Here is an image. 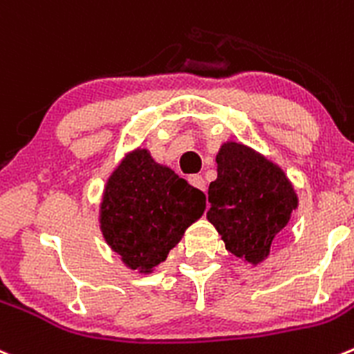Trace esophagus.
Listing matches in <instances>:
<instances>
[{
  "label": "esophagus",
  "mask_w": 354,
  "mask_h": 354,
  "mask_svg": "<svg viewBox=\"0 0 354 354\" xmlns=\"http://www.w3.org/2000/svg\"><path fill=\"white\" fill-rule=\"evenodd\" d=\"M188 181H190V185H194L195 188L205 192V181H204V178L201 176V174H194V176L188 178Z\"/></svg>",
  "instance_id": "obj_1"
}]
</instances>
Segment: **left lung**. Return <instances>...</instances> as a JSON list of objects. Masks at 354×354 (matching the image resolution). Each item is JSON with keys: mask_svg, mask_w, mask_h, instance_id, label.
<instances>
[{"mask_svg": "<svg viewBox=\"0 0 354 354\" xmlns=\"http://www.w3.org/2000/svg\"><path fill=\"white\" fill-rule=\"evenodd\" d=\"M216 164L207 219L228 252L256 266L299 205L296 188L279 164L240 142L223 143Z\"/></svg>", "mask_w": 354, "mask_h": 354, "instance_id": "8db88e82", "label": "left lung"}]
</instances>
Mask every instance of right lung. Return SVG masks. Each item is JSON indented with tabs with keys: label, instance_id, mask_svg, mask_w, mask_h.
Instances as JSON below:
<instances>
[{
	"label": "right lung",
	"instance_id": "right-lung-1",
	"mask_svg": "<svg viewBox=\"0 0 354 354\" xmlns=\"http://www.w3.org/2000/svg\"><path fill=\"white\" fill-rule=\"evenodd\" d=\"M204 211L201 190L138 147L126 152L107 178L98 221L124 266L149 275Z\"/></svg>",
	"mask_w": 354,
	"mask_h": 354
}]
</instances>
